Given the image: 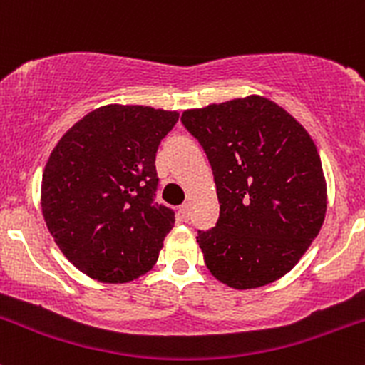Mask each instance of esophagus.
Wrapping results in <instances>:
<instances>
[{
	"label": "esophagus",
	"instance_id": "obj_1",
	"mask_svg": "<svg viewBox=\"0 0 365 365\" xmlns=\"http://www.w3.org/2000/svg\"><path fill=\"white\" fill-rule=\"evenodd\" d=\"M180 215H182V219L183 220H189V215H190V208H189V205H182L180 206Z\"/></svg>",
	"mask_w": 365,
	"mask_h": 365
}]
</instances>
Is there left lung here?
Masks as SVG:
<instances>
[{
  "label": "left lung",
  "instance_id": "1",
  "mask_svg": "<svg viewBox=\"0 0 365 365\" xmlns=\"http://www.w3.org/2000/svg\"><path fill=\"white\" fill-rule=\"evenodd\" d=\"M220 203L215 227L197 233L210 274L235 289L288 274L318 237L327 183L314 141L288 111L251 95L189 109Z\"/></svg>",
  "mask_w": 365,
  "mask_h": 365
}]
</instances>
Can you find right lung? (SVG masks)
<instances>
[{
	"mask_svg": "<svg viewBox=\"0 0 365 365\" xmlns=\"http://www.w3.org/2000/svg\"><path fill=\"white\" fill-rule=\"evenodd\" d=\"M178 113L111 104L58 141L42 176V213L60 251L101 282H130L159 259L175 212L155 203V155Z\"/></svg>",
	"mask_w": 365,
	"mask_h": 365,
	"instance_id": "1",
	"label": "right lung"
}]
</instances>
